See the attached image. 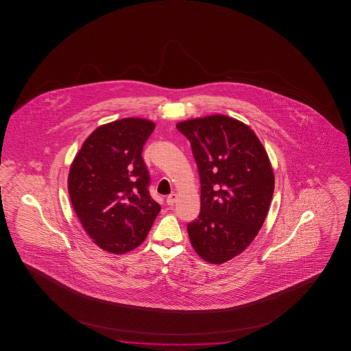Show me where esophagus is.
I'll use <instances>...</instances> for the list:
<instances>
[{"mask_svg":"<svg viewBox=\"0 0 351 351\" xmlns=\"http://www.w3.org/2000/svg\"><path fill=\"white\" fill-rule=\"evenodd\" d=\"M176 199H178V195H176L175 193H171V194L167 197V204H168V205H173L175 202H176Z\"/></svg>","mask_w":351,"mask_h":351,"instance_id":"esophagus-1","label":"esophagus"}]
</instances>
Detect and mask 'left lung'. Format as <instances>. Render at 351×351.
Returning <instances> with one entry per match:
<instances>
[{
    "mask_svg": "<svg viewBox=\"0 0 351 351\" xmlns=\"http://www.w3.org/2000/svg\"><path fill=\"white\" fill-rule=\"evenodd\" d=\"M200 176V215L187 226L202 259L221 264L240 254L263 226L274 195L269 156L240 121L212 115L183 121Z\"/></svg>",
    "mask_w": 351,
    "mask_h": 351,
    "instance_id": "8db88e82",
    "label": "left lung"
}]
</instances>
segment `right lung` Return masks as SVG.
<instances>
[{
    "mask_svg": "<svg viewBox=\"0 0 351 351\" xmlns=\"http://www.w3.org/2000/svg\"><path fill=\"white\" fill-rule=\"evenodd\" d=\"M154 127L133 117L98 127L69 170L68 192L84 230L114 254L141 245L160 211L149 195L151 178L141 156Z\"/></svg>",
    "mask_w": 351,
    "mask_h": 351,
    "instance_id": "obj_1",
    "label": "right lung"
}]
</instances>
